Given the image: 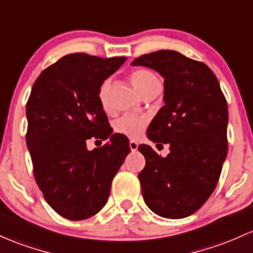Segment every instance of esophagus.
<instances>
[{
	"label": "esophagus",
	"mask_w": 253,
	"mask_h": 253,
	"mask_svg": "<svg viewBox=\"0 0 253 253\" xmlns=\"http://www.w3.org/2000/svg\"><path fill=\"white\" fill-rule=\"evenodd\" d=\"M129 148H131L132 151H137L138 149V143L135 140H131L129 141Z\"/></svg>",
	"instance_id": "1"
}]
</instances>
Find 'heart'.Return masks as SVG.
Segmentation results:
<instances>
[{
	"label": "heart",
	"mask_w": 253,
	"mask_h": 253,
	"mask_svg": "<svg viewBox=\"0 0 253 253\" xmlns=\"http://www.w3.org/2000/svg\"><path fill=\"white\" fill-rule=\"evenodd\" d=\"M131 79L133 85L135 86L141 95L150 92L151 90L161 87L160 79L156 77V74L152 73L149 69L139 68L132 72ZM112 78H108L102 82L101 86L98 88V99L99 103L105 110L108 109V98H109V91L112 87ZM146 119L140 118V116L133 115H124L120 119L115 121L114 124V129L120 134L126 135L129 138H137L143 133L145 128Z\"/></svg>",
	"instance_id": "obj_1"
}]
</instances>
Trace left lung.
<instances>
[{
  "instance_id": "1",
  "label": "left lung",
  "mask_w": 253,
  "mask_h": 253,
  "mask_svg": "<svg viewBox=\"0 0 253 253\" xmlns=\"http://www.w3.org/2000/svg\"><path fill=\"white\" fill-rule=\"evenodd\" d=\"M132 65L165 78V105L146 135L169 144L170 152L162 157L150 145L138 146L145 157L138 175L144 201L158 216L187 217L208 201L220 179L228 152L227 101L211 69L174 50L141 55Z\"/></svg>"
}]
</instances>
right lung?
I'll list each match as a JSON object with an SVG mask.
<instances>
[{"instance_id":"obj_1","label":"right lung","mask_w":253,"mask_h":253,"mask_svg":"<svg viewBox=\"0 0 253 253\" xmlns=\"http://www.w3.org/2000/svg\"><path fill=\"white\" fill-rule=\"evenodd\" d=\"M126 57L66 55L44 69L26 104V144L44 199L72 221L96 215L108 202L112 181L129 154L128 139L113 133L99 103L102 82ZM91 137L110 141L91 152Z\"/></svg>"}]
</instances>
